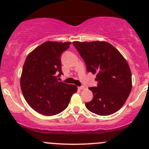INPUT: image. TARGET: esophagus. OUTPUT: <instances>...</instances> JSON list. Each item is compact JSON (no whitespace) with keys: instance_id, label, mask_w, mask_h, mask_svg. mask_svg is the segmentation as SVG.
I'll return each instance as SVG.
<instances>
[{"instance_id":"obj_1","label":"esophagus","mask_w":149,"mask_h":149,"mask_svg":"<svg viewBox=\"0 0 149 149\" xmlns=\"http://www.w3.org/2000/svg\"><path fill=\"white\" fill-rule=\"evenodd\" d=\"M78 88L79 89V90H85V89L84 86H80V87H78Z\"/></svg>"}]
</instances>
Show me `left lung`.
<instances>
[{
  "mask_svg": "<svg viewBox=\"0 0 149 149\" xmlns=\"http://www.w3.org/2000/svg\"><path fill=\"white\" fill-rule=\"evenodd\" d=\"M73 45L84 60L87 71L97 74V86L89 88L93 99L85 107L100 116L118 111L132 90V73L126 59L107 42L74 41Z\"/></svg>",
  "mask_w": 149,
  "mask_h": 149,
  "instance_id": "1",
  "label": "left lung"
}]
</instances>
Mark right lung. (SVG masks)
Returning a JSON list of instances; mask_svg holds the SVG:
<instances>
[{
    "label": "right lung",
    "mask_w": 149,
    "mask_h": 149,
    "mask_svg": "<svg viewBox=\"0 0 149 149\" xmlns=\"http://www.w3.org/2000/svg\"><path fill=\"white\" fill-rule=\"evenodd\" d=\"M71 42L47 41L27 56L22 69L20 85L25 100L32 109L45 116L64 110L77 87L58 81L61 71V55Z\"/></svg>",
    "instance_id": "1"
}]
</instances>
